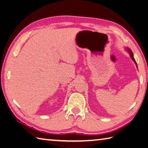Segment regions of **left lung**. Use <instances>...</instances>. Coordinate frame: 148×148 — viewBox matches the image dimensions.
I'll return each instance as SVG.
<instances>
[{"mask_svg": "<svg viewBox=\"0 0 148 148\" xmlns=\"http://www.w3.org/2000/svg\"><path fill=\"white\" fill-rule=\"evenodd\" d=\"M129 52H130V55H131V58L132 59V60L134 61V62H135V63L136 64V61H135V60H134V57H133V55H132V53L131 52V50H129Z\"/></svg>", "mask_w": 148, "mask_h": 148, "instance_id": "1", "label": "left lung"}]
</instances>
